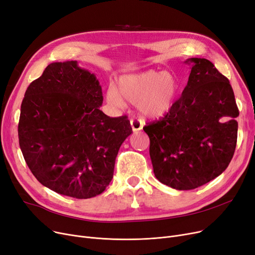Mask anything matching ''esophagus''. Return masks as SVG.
<instances>
[{
  "label": "esophagus",
  "mask_w": 255,
  "mask_h": 255,
  "mask_svg": "<svg viewBox=\"0 0 255 255\" xmlns=\"http://www.w3.org/2000/svg\"><path fill=\"white\" fill-rule=\"evenodd\" d=\"M130 124H131L132 131H133V132H137V131H139L140 129H142V124L140 123L139 120L132 119V120L130 121Z\"/></svg>",
  "instance_id": "1"
}]
</instances>
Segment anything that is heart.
I'll use <instances>...</instances> for the list:
<instances>
[{"label": "heart", "instance_id": "heart-1", "mask_svg": "<svg viewBox=\"0 0 255 255\" xmlns=\"http://www.w3.org/2000/svg\"><path fill=\"white\" fill-rule=\"evenodd\" d=\"M178 90L179 83L173 75L150 70L122 76L118 88H108L107 101L118 107H123L126 101L136 105L142 118L160 119L170 113Z\"/></svg>", "mask_w": 255, "mask_h": 255}]
</instances>
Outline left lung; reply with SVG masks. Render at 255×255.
<instances>
[{"instance_id":"obj_1","label":"left lung","mask_w":255,"mask_h":255,"mask_svg":"<svg viewBox=\"0 0 255 255\" xmlns=\"http://www.w3.org/2000/svg\"><path fill=\"white\" fill-rule=\"evenodd\" d=\"M189 81L170 113L143 127L153 172L163 184L194 190L222 174L234 156L239 109L229 80L205 58H190Z\"/></svg>"}]
</instances>
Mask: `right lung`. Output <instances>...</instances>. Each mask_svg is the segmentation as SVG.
Wrapping results in <instances>:
<instances>
[{
  "label": "right lung",
  "instance_id": "1",
  "mask_svg": "<svg viewBox=\"0 0 255 255\" xmlns=\"http://www.w3.org/2000/svg\"><path fill=\"white\" fill-rule=\"evenodd\" d=\"M102 103L96 75L73 60L49 64L28 86L18 140L27 165L42 185L77 199L105 191L132 128L126 116H106Z\"/></svg>",
  "mask_w": 255,
  "mask_h": 255
}]
</instances>
